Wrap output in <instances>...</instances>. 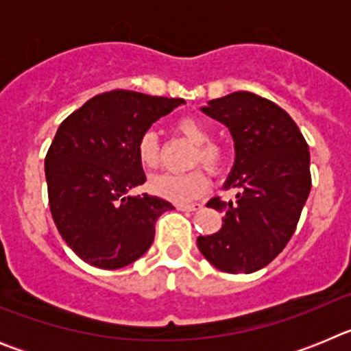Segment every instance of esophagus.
<instances>
[{
	"label": "esophagus",
	"mask_w": 351,
	"mask_h": 351,
	"mask_svg": "<svg viewBox=\"0 0 351 351\" xmlns=\"http://www.w3.org/2000/svg\"><path fill=\"white\" fill-rule=\"evenodd\" d=\"M200 207V204H178L179 210H198Z\"/></svg>",
	"instance_id": "esophagus-1"
}]
</instances>
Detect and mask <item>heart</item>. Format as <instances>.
Returning a JSON list of instances; mask_svg holds the SVG:
<instances>
[{
    "label": "heart",
    "instance_id": "b5f03b06",
    "mask_svg": "<svg viewBox=\"0 0 351 351\" xmlns=\"http://www.w3.org/2000/svg\"><path fill=\"white\" fill-rule=\"evenodd\" d=\"M176 130L186 141L195 144L193 165L202 163L209 172L218 173L225 169L228 153L218 142L210 141V130L197 117H181L176 123ZM138 163L145 170H154L160 165V141L153 130H147L137 141ZM209 188V178L206 170L195 169L188 173H161L151 179L149 190L158 197L176 204L191 202L202 197Z\"/></svg>",
    "mask_w": 351,
    "mask_h": 351
}]
</instances>
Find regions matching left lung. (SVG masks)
I'll use <instances>...</instances> for the list:
<instances>
[{
  "label": "left lung",
  "mask_w": 351,
  "mask_h": 351,
  "mask_svg": "<svg viewBox=\"0 0 351 351\" xmlns=\"http://www.w3.org/2000/svg\"><path fill=\"white\" fill-rule=\"evenodd\" d=\"M202 110L234 137L225 186L239 191L235 200L207 202L225 218L216 234L197 239L198 250L219 271L250 274L269 265L295 232L311 190L308 142L280 105L255 93H232Z\"/></svg>",
  "instance_id": "left-lung-1"
}]
</instances>
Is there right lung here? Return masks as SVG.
<instances>
[{
    "label": "right lung",
    "instance_id": "right-lung-1",
    "mask_svg": "<svg viewBox=\"0 0 351 351\" xmlns=\"http://www.w3.org/2000/svg\"><path fill=\"white\" fill-rule=\"evenodd\" d=\"M182 98L101 93L71 112L45 156L49 206L64 243L98 269H121L154 241V223L172 204L128 193L145 182L137 141Z\"/></svg>",
    "mask_w": 351,
    "mask_h": 351
}]
</instances>
